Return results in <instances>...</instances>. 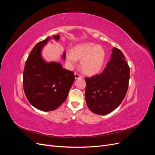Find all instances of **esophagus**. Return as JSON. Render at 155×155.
Instances as JSON below:
<instances>
[{
  "label": "esophagus",
  "instance_id": "esophagus-1",
  "mask_svg": "<svg viewBox=\"0 0 155 155\" xmlns=\"http://www.w3.org/2000/svg\"><path fill=\"white\" fill-rule=\"evenodd\" d=\"M74 76H75V78H76V79H79V78H83L82 76H81L80 74H79L77 72L74 73Z\"/></svg>",
  "mask_w": 155,
  "mask_h": 155
}]
</instances>
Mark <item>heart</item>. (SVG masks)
Listing matches in <instances>:
<instances>
[{
  "label": "heart",
  "instance_id": "1",
  "mask_svg": "<svg viewBox=\"0 0 155 155\" xmlns=\"http://www.w3.org/2000/svg\"><path fill=\"white\" fill-rule=\"evenodd\" d=\"M105 57L104 48L92 43L75 46L70 49V52L66 54L67 61L70 64H74L76 61H81V70L88 76H92L100 71L104 64Z\"/></svg>",
  "mask_w": 155,
  "mask_h": 155
}]
</instances>
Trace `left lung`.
<instances>
[{
    "instance_id": "left-lung-1",
    "label": "left lung",
    "mask_w": 155,
    "mask_h": 155,
    "mask_svg": "<svg viewBox=\"0 0 155 155\" xmlns=\"http://www.w3.org/2000/svg\"><path fill=\"white\" fill-rule=\"evenodd\" d=\"M110 61L101 74L85 78V100L92 112L100 115L110 113L118 107L127 92L130 69L125 57L116 47Z\"/></svg>"
}]
</instances>
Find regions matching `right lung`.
I'll list each match as a JSON object with an SVG mask.
<instances>
[{
    "mask_svg": "<svg viewBox=\"0 0 155 155\" xmlns=\"http://www.w3.org/2000/svg\"><path fill=\"white\" fill-rule=\"evenodd\" d=\"M54 38L59 41L60 36ZM50 37L37 43L28 58L22 75L23 88L31 105L41 110H54L66 100L74 81L72 71L63 68L59 63L45 61L41 50ZM65 54L63 58L65 59Z\"/></svg>",
    "mask_w": 155,
    "mask_h": 155,
    "instance_id": "right-lung-1",
    "label": "right lung"
}]
</instances>
